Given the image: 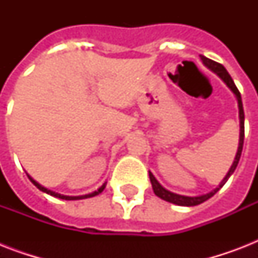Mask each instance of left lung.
Here are the masks:
<instances>
[{"instance_id": "8db88e82", "label": "left lung", "mask_w": 258, "mask_h": 258, "mask_svg": "<svg viewBox=\"0 0 258 258\" xmlns=\"http://www.w3.org/2000/svg\"><path fill=\"white\" fill-rule=\"evenodd\" d=\"M202 58V61L206 67H208L209 70H212L214 74H217L220 76L225 83H226V86L229 88L232 89L233 93L237 96V100H238V109H240V145H238V150H237V155L236 159L233 162L232 167L229 170V172L226 174V176L224 178V180L221 182V184L217 188H214L213 191L208 192V194H205V196L201 197H184V196H179V194H174V192L169 191V190H166L163 186H162L157 179H155V176L153 175V172H150V180H151V184H153V190L155 192V196H158L162 200L167 201V202H171V204L179 205V206H196V205H200L205 201H208L209 198H212L214 194H216L218 190H220L225 183H226V180L229 179V176L232 175L234 170H236L237 165H238V161H240L241 158V153H242V146H244V137H245V127H244V108H242V100H241V93L238 91V88L236 87L234 82H233V79L230 78V75L228 74V71L225 70V67L222 64L217 61H213L210 58L205 57V56H201Z\"/></svg>"}]
</instances>
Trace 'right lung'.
Wrapping results in <instances>:
<instances>
[{
    "label": "right lung",
    "mask_w": 258,
    "mask_h": 258,
    "mask_svg": "<svg viewBox=\"0 0 258 258\" xmlns=\"http://www.w3.org/2000/svg\"><path fill=\"white\" fill-rule=\"evenodd\" d=\"M28 178H29L30 182H32V183H33L34 186H36V187L38 188V190H41V191L46 192V194H49V196L56 197V198H61V200H67V201L84 200V198H91V197L97 196V194H99V192L103 191V190H104V187H105V184H103V186H101V187L99 188V190H96V191L91 192V194H87V196H80V197H67V196H61V194H57V192H54V191H50V190H48V188H45V187H44V186H41V184H40V183H37V182H36V180H34L33 178H32V176H30V175H28Z\"/></svg>",
    "instance_id": "add662e5"
}]
</instances>
